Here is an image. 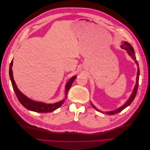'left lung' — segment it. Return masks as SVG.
Returning <instances> with one entry per match:
<instances>
[{"label": "left lung", "mask_w": 150, "mask_h": 150, "mask_svg": "<svg viewBox=\"0 0 150 150\" xmlns=\"http://www.w3.org/2000/svg\"><path fill=\"white\" fill-rule=\"evenodd\" d=\"M123 42V43H122V44H121L120 47L122 48V49H124L125 50H126L127 53L128 54V55L133 59V60L135 62L136 64L137 65V83H136V84L134 86V88L133 89V91L132 93H131V94L130 95V96L129 98V99H128L126 101V103L123 104V105H122L121 106H120V108L116 109V110H112V111H102L101 110H98V109L95 106L94 104L91 103H91L93 107L95 109V110H97L99 112H101L102 113H105L106 115H115V114H117V113H118L120 112H121L122 110H123L124 109H125L126 107H128L129 104L133 102V101L134 100V99L136 96V95H137V91H138V83H139V65H138V61L137 60V57H136L135 56V52H134V49L133 47H132V46L130 44H129L128 42H127L126 41H122Z\"/></svg>", "instance_id": "left-lung-1"}]
</instances>
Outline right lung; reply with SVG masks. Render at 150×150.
Returning a JSON list of instances; mask_svg holds the SVG:
<instances>
[{"mask_svg":"<svg viewBox=\"0 0 150 150\" xmlns=\"http://www.w3.org/2000/svg\"><path fill=\"white\" fill-rule=\"evenodd\" d=\"M12 65H13V60H12L10 64V67H9V76L11 80L12 88L17 97L18 100L19 101V102L25 108L28 109V110L32 111L37 112H50L54 111V110H57V108L61 106L62 104L64 103L65 99L67 96L68 91H69L72 83L74 82V81L77 78L76 76H72V78L68 81V82L66 83V87H65V97L62 99V100L53 104H47L42 102L35 101L33 100V99L27 97L25 94H24L19 89H18L15 81L13 79V72L12 69Z\"/></svg>","mask_w":150,"mask_h":150,"instance_id":"1","label":"right lung"}]
</instances>
